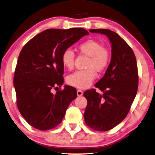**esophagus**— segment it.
Instances as JSON below:
<instances>
[{"label":"esophagus","instance_id":"34e87169","mask_svg":"<svg viewBox=\"0 0 155 155\" xmlns=\"http://www.w3.org/2000/svg\"><path fill=\"white\" fill-rule=\"evenodd\" d=\"M77 93V95L78 97H80V96L83 95V94H84V92H83L82 91H81V90H78Z\"/></svg>","mask_w":155,"mask_h":155}]
</instances>
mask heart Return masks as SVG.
<instances>
[{
	"label": "heart",
	"instance_id": "1",
	"mask_svg": "<svg viewBox=\"0 0 155 155\" xmlns=\"http://www.w3.org/2000/svg\"><path fill=\"white\" fill-rule=\"evenodd\" d=\"M78 50L90 57L87 64L88 69L78 70L68 77V82L73 86L84 89L89 87L96 77V71H104L109 66L111 54L109 48L94 40H87L78 45ZM75 55L70 49H66L62 55V63L68 70L74 66Z\"/></svg>",
	"mask_w": 155,
	"mask_h": 155
}]
</instances>
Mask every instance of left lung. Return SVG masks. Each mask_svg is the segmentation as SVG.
I'll use <instances>...</instances> for the list:
<instances>
[{"instance_id":"left-lung-1","label":"left lung","mask_w":155,"mask_h":155,"mask_svg":"<svg viewBox=\"0 0 155 155\" xmlns=\"http://www.w3.org/2000/svg\"><path fill=\"white\" fill-rule=\"evenodd\" d=\"M91 33L107 35L111 44V61L104 76L84 95L87 104L84 113L85 124L96 131H106L125 118L138 86L137 59L133 50L116 33L108 29H91Z\"/></svg>"}]
</instances>
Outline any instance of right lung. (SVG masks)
I'll use <instances>...</instances> for the list:
<instances>
[{
	"mask_svg": "<svg viewBox=\"0 0 155 155\" xmlns=\"http://www.w3.org/2000/svg\"><path fill=\"white\" fill-rule=\"evenodd\" d=\"M84 28H51L37 35L24 46L16 65L14 85L20 114L39 130L55 128L63 120L71 101L77 98L75 87L63 84L62 55L88 35Z\"/></svg>",
	"mask_w": 155,
	"mask_h": 155,
	"instance_id": "right-lung-1",
	"label": "right lung"
}]
</instances>
